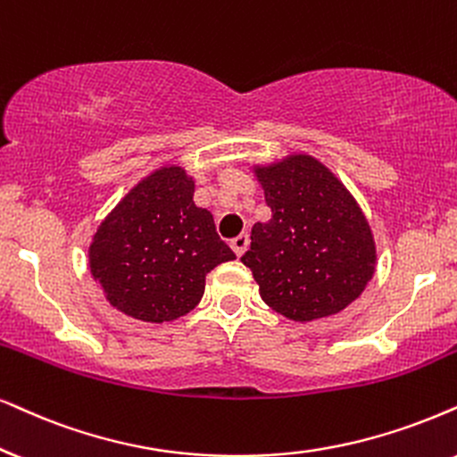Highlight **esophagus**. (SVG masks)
Wrapping results in <instances>:
<instances>
[{
	"mask_svg": "<svg viewBox=\"0 0 457 457\" xmlns=\"http://www.w3.org/2000/svg\"><path fill=\"white\" fill-rule=\"evenodd\" d=\"M229 246H232V251L236 253V257H242V255H245L246 248H248V234L236 236V238L229 242Z\"/></svg>",
	"mask_w": 457,
	"mask_h": 457,
	"instance_id": "1",
	"label": "esophagus"
}]
</instances>
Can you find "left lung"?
I'll return each instance as SVG.
<instances>
[{
    "label": "left lung",
    "mask_w": 457,
    "mask_h": 457,
    "mask_svg": "<svg viewBox=\"0 0 457 457\" xmlns=\"http://www.w3.org/2000/svg\"><path fill=\"white\" fill-rule=\"evenodd\" d=\"M271 217L255 223L240 262L259 295L293 322L328 319L362 295L378 268L369 219L319 158L293 152L251 164Z\"/></svg>",
    "instance_id": "left-lung-1"
}]
</instances>
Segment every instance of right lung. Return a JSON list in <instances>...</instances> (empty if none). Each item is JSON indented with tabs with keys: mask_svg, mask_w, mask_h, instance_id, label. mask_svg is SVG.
I'll use <instances>...</instances> for the list:
<instances>
[{
	"mask_svg": "<svg viewBox=\"0 0 457 457\" xmlns=\"http://www.w3.org/2000/svg\"><path fill=\"white\" fill-rule=\"evenodd\" d=\"M194 192L183 166L162 164L138 179L92 234V278L130 319L162 325L189 314L204 295L206 274L236 259Z\"/></svg>",
	"mask_w": 457,
	"mask_h": 457,
	"instance_id": "right-lung-1",
	"label": "right lung"
}]
</instances>
